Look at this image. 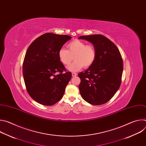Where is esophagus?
<instances>
[{
    "label": "esophagus",
    "mask_w": 146,
    "mask_h": 146,
    "mask_svg": "<svg viewBox=\"0 0 146 146\" xmlns=\"http://www.w3.org/2000/svg\"><path fill=\"white\" fill-rule=\"evenodd\" d=\"M72 76H73V77H76V76L77 75V73H72Z\"/></svg>",
    "instance_id": "34e87169"
}]
</instances>
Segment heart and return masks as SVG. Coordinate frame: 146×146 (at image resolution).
<instances>
[{
    "instance_id": "1",
    "label": "heart",
    "mask_w": 146,
    "mask_h": 146,
    "mask_svg": "<svg viewBox=\"0 0 146 146\" xmlns=\"http://www.w3.org/2000/svg\"><path fill=\"white\" fill-rule=\"evenodd\" d=\"M68 50L62 48L59 50L58 57L61 63L68 65L73 59L74 61L67 67L70 72L80 70L83 66L90 67L96 57V51L92 44H86L84 41L75 40L68 44Z\"/></svg>"
}]
</instances>
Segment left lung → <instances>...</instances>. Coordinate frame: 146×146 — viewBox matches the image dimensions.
Returning a JSON list of instances; mask_svg holds the SVG:
<instances>
[{"mask_svg": "<svg viewBox=\"0 0 146 146\" xmlns=\"http://www.w3.org/2000/svg\"><path fill=\"white\" fill-rule=\"evenodd\" d=\"M95 47L96 57L94 63L78 76L81 97L93 105L108 102L119 89L123 72V61L117 46L102 35L81 36Z\"/></svg>", "mask_w": 146, "mask_h": 146, "instance_id": "1", "label": "left lung"}]
</instances>
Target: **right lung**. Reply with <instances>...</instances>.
I'll return each mask as SVG.
<instances>
[{"mask_svg":"<svg viewBox=\"0 0 146 146\" xmlns=\"http://www.w3.org/2000/svg\"><path fill=\"white\" fill-rule=\"evenodd\" d=\"M71 38L46 33L34 40L27 51L23 67L25 86L31 97L41 105H53L64 96L72 73L66 72L58 52Z\"/></svg>","mask_w":146,"mask_h":146,"instance_id":"1","label":"right lung"}]
</instances>
